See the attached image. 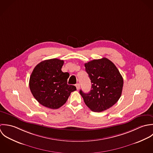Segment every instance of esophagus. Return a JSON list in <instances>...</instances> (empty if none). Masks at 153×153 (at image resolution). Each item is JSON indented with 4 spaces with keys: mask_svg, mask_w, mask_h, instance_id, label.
Returning a JSON list of instances; mask_svg holds the SVG:
<instances>
[{
    "mask_svg": "<svg viewBox=\"0 0 153 153\" xmlns=\"http://www.w3.org/2000/svg\"><path fill=\"white\" fill-rule=\"evenodd\" d=\"M76 88H77V90H79V89H80V85H79V83H77V84L76 85Z\"/></svg>",
    "mask_w": 153,
    "mask_h": 153,
    "instance_id": "obj_1",
    "label": "esophagus"
}]
</instances>
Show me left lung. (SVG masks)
<instances>
[{
    "label": "left lung",
    "mask_w": 153,
    "mask_h": 153,
    "mask_svg": "<svg viewBox=\"0 0 153 153\" xmlns=\"http://www.w3.org/2000/svg\"><path fill=\"white\" fill-rule=\"evenodd\" d=\"M91 80V91L80 94L92 111L102 112L115 105L122 94L123 80L115 65L106 58L93 60L85 64Z\"/></svg>",
    "instance_id": "obj_1"
}]
</instances>
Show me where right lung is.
I'll list each match as a JSON object with an SVG mask.
<instances>
[{"label":"right lung","instance_id":"add662e5","mask_svg":"<svg viewBox=\"0 0 153 153\" xmlns=\"http://www.w3.org/2000/svg\"><path fill=\"white\" fill-rule=\"evenodd\" d=\"M64 61L53 59L41 61L33 70L30 88L35 99L50 109H58L67 100L70 93L76 90L67 85L69 73L61 71Z\"/></svg>","mask_w":153,"mask_h":153}]
</instances>
